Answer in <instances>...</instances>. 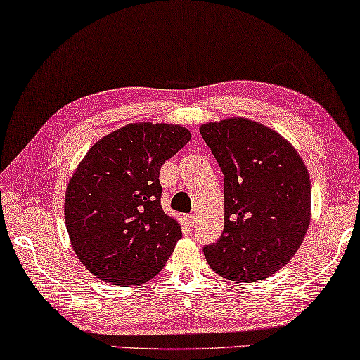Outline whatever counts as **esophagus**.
<instances>
[{"label":"esophagus","mask_w":360,"mask_h":360,"mask_svg":"<svg viewBox=\"0 0 360 360\" xmlns=\"http://www.w3.org/2000/svg\"><path fill=\"white\" fill-rule=\"evenodd\" d=\"M185 221H186L188 226H194V225H196V217H194V215H186L185 217Z\"/></svg>","instance_id":"1"}]
</instances>
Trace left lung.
I'll return each mask as SVG.
<instances>
[{"instance_id":"obj_1","label":"left lung","mask_w":360,"mask_h":360,"mask_svg":"<svg viewBox=\"0 0 360 360\" xmlns=\"http://www.w3.org/2000/svg\"><path fill=\"white\" fill-rule=\"evenodd\" d=\"M221 169L225 228L204 247L221 278L266 279L290 262L311 220V180L290 141L247 117L199 127Z\"/></svg>"}]
</instances>
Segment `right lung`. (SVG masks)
Segmentation results:
<instances>
[{"mask_svg": "<svg viewBox=\"0 0 360 360\" xmlns=\"http://www.w3.org/2000/svg\"><path fill=\"white\" fill-rule=\"evenodd\" d=\"M184 126L132 122L91 146L65 191V225L81 263L110 284L150 281L181 226L161 207V166L190 141Z\"/></svg>", "mask_w": 360, "mask_h": 360, "instance_id": "right-lung-1", "label": "right lung"}]
</instances>
